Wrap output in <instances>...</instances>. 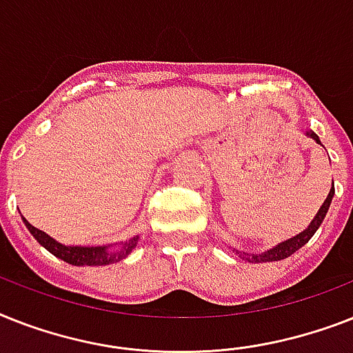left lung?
Listing matches in <instances>:
<instances>
[{
    "mask_svg": "<svg viewBox=\"0 0 353 353\" xmlns=\"http://www.w3.org/2000/svg\"><path fill=\"white\" fill-rule=\"evenodd\" d=\"M306 136L312 137L314 141L319 143L321 145V139L316 132L308 130L306 132ZM334 194H335V188H334V181H332V188H330V192H328V196H326L325 203L321 205V208L317 210V214L314 216V219L310 221V225L306 226L303 232H299L297 236L290 237V239H286V241H283V243H277L276 246H272L270 250L259 252V254H248V252L237 250V248H234V252H236L237 256L241 257V259L248 261V263H272V261H281V259H286V257H290L294 252L299 250L301 246H305L306 243L310 241L312 236L316 234L317 228H319L321 223H323V219L326 217V212H328V208H330V203H332V197H334ZM228 248H230V246H228Z\"/></svg>",
    "mask_w": 353,
    "mask_h": 353,
    "instance_id": "obj_1",
    "label": "left lung"
}]
</instances>
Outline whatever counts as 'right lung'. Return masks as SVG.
<instances>
[{
    "label": "right lung",
    "mask_w": 353,
    "mask_h": 353,
    "mask_svg": "<svg viewBox=\"0 0 353 353\" xmlns=\"http://www.w3.org/2000/svg\"><path fill=\"white\" fill-rule=\"evenodd\" d=\"M23 223L28 228V232L32 234L43 248H47L52 256L59 257L61 261L74 266H103L110 265V263H117V261L125 259L134 248L137 246L139 236L130 237L125 243H116V245H99V246H81V245H63L57 243L54 237L45 234L43 230L32 226L30 223L21 216Z\"/></svg>",
    "instance_id": "add662e5"
}]
</instances>
